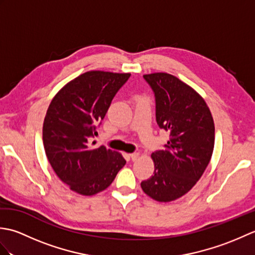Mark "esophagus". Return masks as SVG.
Returning <instances> with one entry per match:
<instances>
[{
	"label": "esophagus",
	"instance_id": "obj_1",
	"mask_svg": "<svg viewBox=\"0 0 255 255\" xmlns=\"http://www.w3.org/2000/svg\"><path fill=\"white\" fill-rule=\"evenodd\" d=\"M130 158H131V160H132V161H136V160H138V158H139V153H131V154H130Z\"/></svg>",
	"mask_w": 255,
	"mask_h": 255
}]
</instances>
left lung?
I'll return each instance as SVG.
<instances>
[{
	"label": "left lung",
	"mask_w": 255,
	"mask_h": 255,
	"mask_svg": "<svg viewBox=\"0 0 255 255\" xmlns=\"http://www.w3.org/2000/svg\"><path fill=\"white\" fill-rule=\"evenodd\" d=\"M155 95V117L170 133L164 150L151 154L153 175L142 191L167 203L191 191L209 164L215 145V124L209 107L192 86L165 72L144 74Z\"/></svg>",
	"instance_id": "1"
}]
</instances>
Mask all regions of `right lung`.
<instances>
[{
  "mask_svg": "<svg viewBox=\"0 0 255 255\" xmlns=\"http://www.w3.org/2000/svg\"><path fill=\"white\" fill-rule=\"evenodd\" d=\"M129 77L92 70L62 86L50 102L42 126L45 152L58 177L75 193L103 192L126 164L122 153L103 145L94 149L89 142Z\"/></svg>",
  "mask_w": 255,
  "mask_h": 255,
  "instance_id": "right-lung-1",
  "label": "right lung"
}]
</instances>
